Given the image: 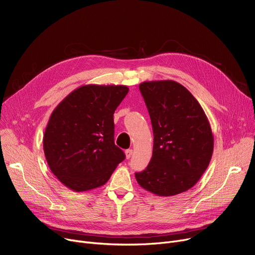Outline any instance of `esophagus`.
Returning a JSON list of instances; mask_svg holds the SVG:
<instances>
[{
  "label": "esophagus",
  "instance_id": "esophagus-1",
  "mask_svg": "<svg viewBox=\"0 0 255 255\" xmlns=\"http://www.w3.org/2000/svg\"><path fill=\"white\" fill-rule=\"evenodd\" d=\"M132 154H133V151H132L131 149L125 151V155H126V158H127V159H130L131 156H132Z\"/></svg>",
  "mask_w": 255,
  "mask_h": 255
}]
</instances>
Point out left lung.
<instances>
[{"mask_svg":"<svg viewBox=\"0 0 255 255\" xmlns=\"http://www.w3.org/2000/svg\"><path fill=\"white\" fill-rule=\"evenodd\" d=\"M139 90L154 133L149 165L136 172L137 183L159 196L185 192L209 166L214 136L209 120L192 94L173 80L143 82Z\"/></svg>","mask_w":255,"mask_h":255,"instance_id":"obj_1","label":"left lung"}]
</instances>
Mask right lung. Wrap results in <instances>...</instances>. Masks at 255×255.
Here are the masks:
<instances>
[{"mask_svg": "<svg viewBox=\"0 0 255 255\" xmlns=\"http://www.w3.org/2000/svg\"><path fill=\"white\" fill-rule=\"evenodd\" d=\"M126 86L86 85L72 91L50 115L43 150L51 172L75 192L104 185L124 152L115 144L114 114Z\"/></svg>", "mask_w": 255, "mask_h": 255, "instance_id": "obj_1", "label": "right lung"}]
</instances>
